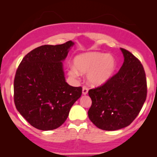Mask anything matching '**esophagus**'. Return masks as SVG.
I'll list each match as a JSON object with an SVG mask.
<instances>
[{"mask_svg":"<svg viewBox=\"0 0 157 157\" xmlns=\"http://www.w3.org/2000/svg\"><path fill=\"white\" fill-rule=\"evenodd\" d=\"M88 91H89V89H88V88H87L86 86H84L83 87H82V94H83V95L87 94V93H88Z\"/></svg>","mask_w":157,"mask_h":157,"instance_id":"34e87169","label":"esophagus"}]
</instances>
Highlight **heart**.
Wrapping results in <instances>:
<instances>
[{
  "instance_id": "b5f03b06",
  "label": "heart",
  "mask_w": 157,
  "mask_h": 157,
  "mask_svg": "<svg viewBox=\"0 0 157 157\" xmlns=\"http://www.w3.org/2000/svg\"><path fill=\"white\" fill-rule=\"evenodd\" d=\"M74 65L68 68V75L75 78L81 73H87L92 85H100L109 80L116 68V60L112 55L99 52H90L77 56Z\"/></svg>"
}]
</instances>
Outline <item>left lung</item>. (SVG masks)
<instances>
[{"instance_id":"8db88e82","label":"left lung","mask_w":157,"mask_h":157,"mask_svg":"<svg viewBox=\"0 0 157 157\" xmlns=\"http://www.w3.org/2000/svg\"><path fill=\"white\" fill-rule=\"evenodd\" d=\"M124 62L118 73L100 86L90 89L91 121L106 131L129 125L141 110L147 97V80L142 63L132 53L121 48Z\"/></svg>"}]
</instances>
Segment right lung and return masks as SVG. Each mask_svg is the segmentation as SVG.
<instances>
[{
  "mask_svg": "<svg viewBox=\"0 0 157 157\" xmlns=\"http://www.w3.org/2000/svg\"><path fill=\"white\" fill-rule=\"evenodd\" d=\"M44 45L28 52L21 61L14 80V100L21 115L35 128L57 129L80 98L82 88L65 80L62 62L73 46Z\"/></svg>",
  "mask_w": 157,
  "mask_h": 157,
  "instance_id": "add662e5",
  "label": "right lung"
}]
</instances>
